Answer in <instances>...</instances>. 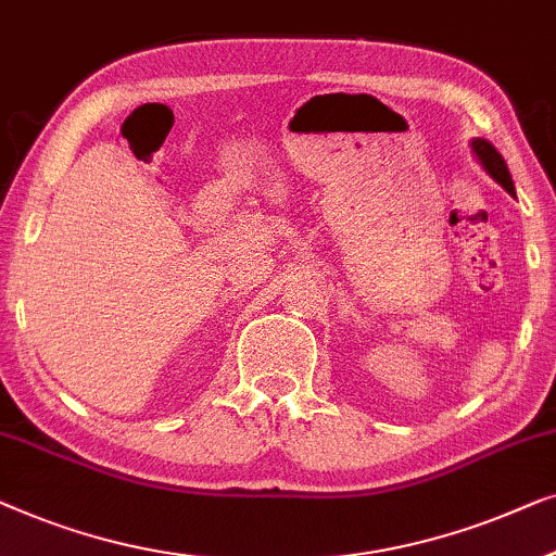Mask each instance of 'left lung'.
<instances>
[{
  "label": "left lung",
  "mask_w": 556,
  "mask_h": 556,
  "mask_svg": "<svg viewBox=\"0 0 556 556\" xmlns=\"http://www.w3.org/2000/svg\"><path fill=\"white\" fill-rule=\"evenodd\" d=\"M471 151H473V155H476V161H479L481 166H483V170H486V174H489L491 178H494V181H496L498 186H504V189L509 191L511 197H516L511 174H509V168H506V163H504L502 155H498L496 148L491 146V143H486V140L473 138V140H471Z\"/></svg>",
  "instance_id": "1"
}]
</instances>
